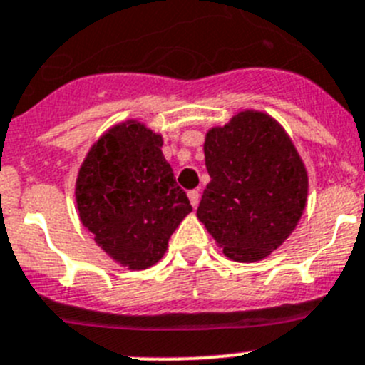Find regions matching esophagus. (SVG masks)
Here are the masks:
<instances>
[{
	"instance_id": "1",
	"label": "esophagus",
	"mask_w": 365,
	"mask_h": 365,
	"mask_svg": "<svg viewBox=\"0 0 365 365\" xmlns=\"http://www.w3.org/2000/svg\"><path fill=\"white\" fill-rule=\"evenodd\" d=\"M188 199H190V202H192L193 208H197V205H199V199H200L199 190H190V192H188Z\"/></svg>"
}]
</instances>
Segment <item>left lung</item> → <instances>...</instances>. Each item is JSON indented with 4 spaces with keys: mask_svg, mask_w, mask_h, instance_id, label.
Returning <instances> with one entry per match:
<instances>
[{
    "mask_svg": "<svg viewBox=\"0 0 365 365\" xmlns=\"http://www.w3.org/2000/svg\"><path fill=\"white\" fill-rule=\"evenodd\" d=\"M205 188L197 217L224 255L255 262L295 230L306 206L307 173L282 126L262 112H240L205 143Z\"/></svg>",
    "mask_w": 365,
    "mask_h": 365,
    "instance_id": "8db88e82",
    "label": "left lung"
}]
</instances>
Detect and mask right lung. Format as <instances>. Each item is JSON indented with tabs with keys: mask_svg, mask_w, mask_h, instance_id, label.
<instances>
[{
	"mask_svg": "<svg viewBox=\"0 0 365 365\" xmlns=\"http://www.w3.org/2000/svg\"><path fill=\"white\" fill-rule=\"evenodd\" d=\"M160 146V135L141 123L113 126L92 146L76 182L83 226L130 269L153 266L192 212Z\"/></svg>",
	"mask_w": 365,
	"mask_h": 365,
	"instance_id": "obj_1",
	"label": "right lung"
}]
</instances>
